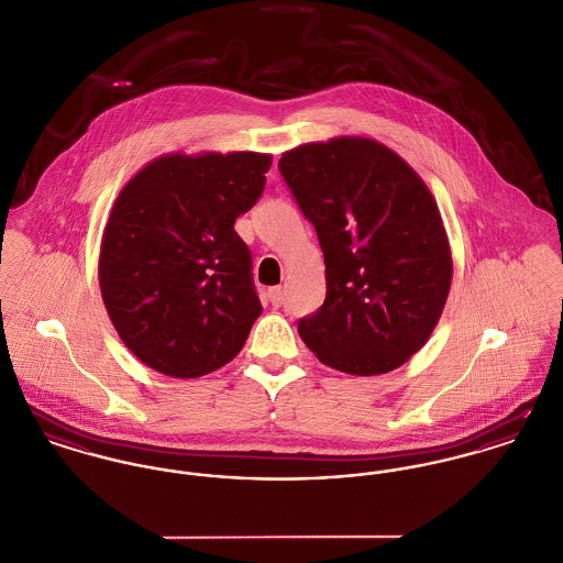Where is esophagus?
<instances>
[{
    "label": "esophagus",
    "instance_id": "esophagus-1",
    "mask_svg": "<svg viewBox=\"0 0 563 563\" xmlns=\"http://www.w3.org/2000/svg\"><path fill=\"white\" fill-rule=\"evenodd\" d=\"M267 298H269V302L274 303V306H280L283 300H285V291H283V287H272V289L267 291Z\"/></svg>",
    "mask_w": 563,
    "mask_h": 563
}]
</instances>
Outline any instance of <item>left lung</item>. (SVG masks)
I'll return each mask as SVG.
<instances>
[{
  "instance_id": "8db88e82",
  "label": "left lung",
  "mask_w": 563,
  "mask_h": 563,
  "mask_svg": "<svg viewBox=\"0 0 563 563\" xmlns=\"http://www.w3.org/2000/svg\"><path fill=\"white\" fill-rule=\"evenodd\" d=\"M278 169L325 261V300L298 321L303 343L349 375L398 368L429 341L450 291L433 195L400 156L360 136L285 152Z\"/></svg>"
}]
</instances>
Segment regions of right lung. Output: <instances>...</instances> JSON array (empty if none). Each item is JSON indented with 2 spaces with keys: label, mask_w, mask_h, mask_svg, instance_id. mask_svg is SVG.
Segmentation results:
<instances>
[{
  "label": "right lung",
  "mask_w": 563,
  "mask_h": 563,
  "mask_svg": "<svg viewBox=\"0 0 563 563\" xmlns=\"http://www.w3.org/2000/svg\"><path fill=\"white\" fill-rule=\"evenodd\" d=\"M272 156H163L130 179L102 235L100 291L124 345L192 379L231 362L261 314L235 218L263 195Z\"/></svg>",
  "instance_id": "obj_1"
}]
</instances>
